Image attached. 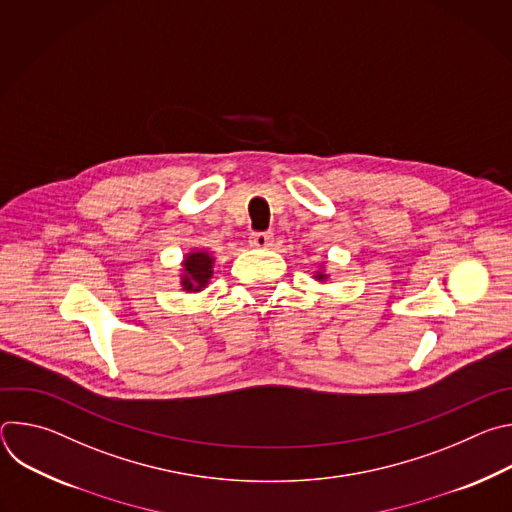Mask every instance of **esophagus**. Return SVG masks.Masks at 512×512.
<instances>
[{
	"mask_svg": "<svg viewBox=\"0 0 512 512\" xmlns=\"http://www.w3.org/2000/svg\"><path fill=\"white\" fill-rule=\"evenodd\" d=\"M249 245L255 249H267L273 245V235L271 233H253L249 237Z\"/></svg>",
	"mask_w": 512,
	"mask_h": 512,
	"instance_id": "esophagus-1",
	"label": "esophagus"
}]
</instances>
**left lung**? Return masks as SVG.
Listing matches in <instances>:
<instances>
[{
    "label": "left lung",
    "instance_id": "8db88e82",
    "mask_svg": "<svg viewBox=\"0 0 512 512\" xmlns=\"http://www.w3.org/2000/svg\"><path fill=\"white\" fill-rule=\"evenodd\" d=\"M316 279H320V281H322V279H326V275H324V273H318V275H316Z\"/></svg>",
    "mask_w": 512,
    "mask_h": 512
}]
</instances>
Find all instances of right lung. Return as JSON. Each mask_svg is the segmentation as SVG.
Masks as SVG:
<instances>
[{
	"instance_id": "1",
	"label": "right lung",
	"mask_w": 512,
	"mask_h": 512,
	"mask_svg": "<svg viewBox=\"0 0 512 512\" xmlns=\"http://www.w3.org/2000/svg\"><path fill=\"white\" fill-rule=\"evenodd\" d=\"M212 263L214 259L206 251L188 253L184 259V275H182L184 289L200 291L212 277Z\"/></svg>"
}]
</instances>
